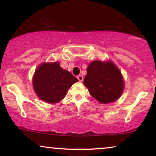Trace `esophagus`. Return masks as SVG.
Returning <instances> with one entry per match:
<instances>
[{
	"label": "esophagus",
	"instance_id": "1",
	"mask_svg": "<svg viewBox=\"0 0 156 156\" xmlns=\"http://www.w3.org/2000/svg\"><path fill=\"white\" fill-rule=\"evenodd\" d=\"M77 79H78V80L80 81V82H82L83 81V76L82 75V74H80V75L77 76Z\"/></svg>",
	"mask_w": 156,
	"mask_h": 156
}]
</instances>
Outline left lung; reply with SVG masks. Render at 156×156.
<instances>
[{
    "mask_svg": "<svg viewBox=\"0 0 156 156\" xmlns=\"http://www.w3.org/2000/svg\"><path fill=\"white\" fill-rule=\"evenodd\" d=\"M84 84L98 101L107 104L115 101L123 91L121 73L112 62L93 61L88 66Z\"/></svg>",
    "mask_w": 156,
    "mask_h": 156,
    "instance_id": "left-lung-1",
    "label": "left lung"
}]
</instances>
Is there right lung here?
I'll return each mask as SVG.
<instances>
[{
  "label": "right lung",
  "instance_id": "obj_1",
  "mask_svg": "<svg viewBox=\"0 0 156 156\" xmlns=\"http://www.w3.org/2000/svg\"><path fill=\"white\" fill-rule=\"evenodd\" d=\"M76 82L75 76L61 68L56 62L42 64L35 71L33 84L40 99L53 104L61 101L69 87Z\"/></svg>",
  "mask_w": 156,
  "mask_h": 156
}]
</instances>
